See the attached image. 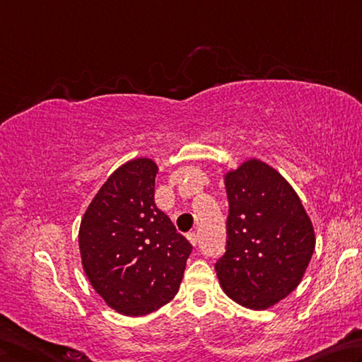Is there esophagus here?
Instances as JSON below:
<instances>
[{
    "label": "esophagus",
    "mask_w": 362,
    "mask_h": 362,
    "mask_svg": "<svg viewBox=\"0 0 362 362\" xmlns=\"http://www.w3.org/2000/svg\"><path fill=\"white\" fill-rule=\"evenodd\" d=\"M187 240L195 246V245L199 243V235H197V233H195V232H191V233H189V235H187Z\"/></svg>",
    "instance_id": "34e87169"
}]
</instances>
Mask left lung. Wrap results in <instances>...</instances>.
Listing matches in <instances>:
<instances>
[{
	"label": "left lung",
	"mask_w": 362,
	"mask_h": 362,
	"mask_svg": "<svg viewBox=\"0 0 362 362\" xmlns=\"http://www.w3.org/2000/svg\"><path fill=\"white\" fill-rule=\"evenodd\" d=\"M229 216L221 288L240 305L265 310L299 286L315 251L312 221L289 182L257 158L226 175Z\"/></svg>",
	"instance_id": "8db88e82"
}]
</instances>
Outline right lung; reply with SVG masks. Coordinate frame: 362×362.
Masks as SVG:
<instances>
[{"mask_svg":"<svg viewBox=\"0 0 362 362\" xmlns=\"http://www.w3.org/2000/svg\"><path fill=\"white\" fill-rule=\"evenodd\" d=\"M157 171L151 158L124 163L81 221L79 250L88 281L127 316L148 315L173 299L192 251L154 204Z\"/></svg>","mask_w":362,"mask_h":362,"instance_id":"right-lung-1","label":"right lung"}]
</instances>
